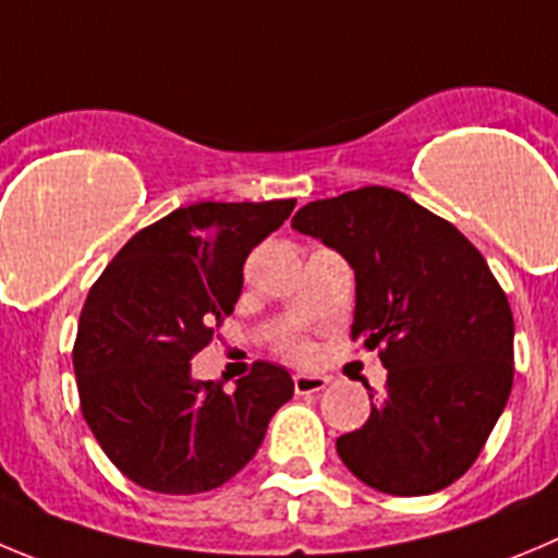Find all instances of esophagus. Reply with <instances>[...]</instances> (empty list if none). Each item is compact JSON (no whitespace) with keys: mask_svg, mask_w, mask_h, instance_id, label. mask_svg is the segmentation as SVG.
Listing matches in <instances>:
<instances>
[{"mask_svg":"<svg viewBox=\"0 0 558 558\" xmlns=\"http://www.w3.org/2000/svg\"><path fill=\"white\" fill-rule=\"evenodd\" d=\"M327 385H330V377H325V374H294V390L300 397H305V393H319Z\"/></svg>","mask_w":558,"mask_h":558,"instance_id":"esophagus-1","label":"esophagus"}]
</instances>
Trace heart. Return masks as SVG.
Here are the masks:
<instances>
[{
    "label": "heart",
    "mask_w": 558,
    "mask_h": 558,
    "mask_svg": "<svg viewBox=\"0 0 558 558\" xmlns=\"http://www.w3.org/2000/svg\"><path fill=\"white\" fill-rule=\"evenodd\" d=\"M278 352L283 357H289V361L305 363L311 361V355H314V343L303 336H286L283 341L278 343Z\"/></svg>",
    "instance_id": "1"
}]
</instances>
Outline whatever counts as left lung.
<instances>
[{
    "instance_id": "left-lung-1",
    "label": "left lung",
    "mask_w": 558,
    "mask_h": 558,
    "mask_svg": "<svg viewBox=\"0 0 558 558\" xmlns=\"http://www.w3.org/2000/svg\"><path fill=\"white\" fill-rule=\"evenodd\" d=\"M291 228L355 269L352 338L379 350L383 397L336 440L363 484L429 496L482 454L514 377V322L484 255L404 192L361 186L303 206Z\"/></svg>"
}]
</instances>
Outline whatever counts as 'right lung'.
<instances>
[{
	"instance_id": "1",
	"label": "right lung",
	"mask_w": 558,
	"mask_h": 558,
	"mask_svg": "<svg viewBox=\"0 0 558 558\" xmlns=\"http://www.w3.org/2000/svg\"><path fill=\"white\" fill-rule=\"evenodd\" d=\"M296 201L192 203L134 233L90 286L74 341L80 408L112 465L145 490L197 496L236 476L294 393L253 363L236 390L192 377L242 294L250 250Z\"/></svg>"
}]
</instances>
